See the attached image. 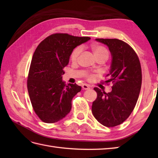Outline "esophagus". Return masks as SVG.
<instances>
[{
    "label": "esophagus",
    "mask_w": 158,
    "mask_h": 158,
    "mask_svg": "<svg viewBox=\"0 0 158 158\" xmlns=\"http://www.w3.org/2000/svg\"><path fill=\"white\" fill-rule=\"evenodd\" d=\"M82 88L83 89H89V85H88V84H83L82 85Z\"/></svg>",
    "instance_id": "1"
}]
</instances>
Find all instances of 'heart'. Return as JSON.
<instances>
[{
	"mask_svg": "<svg viewBox=\"0 0 158 158\" xmlns=\"http://www.w3.org/2000/svg\"><path fill=\"white\" fill-rule=\"evenodd\" d=\"M81 47L78 46L75 48L73 50V52L70 54V58L72 62H76L79 57L80 53L81 52ZM92 51L94 53V55L96 57V59L98 58H105L107 60L109 58V53L108 50L105 48V47L100 45H94L92 46ZM87 77H88V79H93L94 76L93 75H87Z\"/></svg>",
	"mask_w": 158,
	"mask_h": 158,
	"instance_id": "heart-1",
	"label": "heart"
}]
</instances>
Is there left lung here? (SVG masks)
<instances>
[{
	"label": "left lung",
	"mask_w": 158,
	"mask_h": 158,
	"mask_svg": "<svg viewBox=\"0 0 158 158\" xmlns=\"http://www.w3.org/2000/svg\"><path fill=\"white\" fill-rule=\"evenodd\" d=\"M96 40L108 46L111 53L112 63L105 82L113 86L109 93L94 88L97 98L92 111L102 125L114 127L126 121L135 109L141 88V66L136 53L126 42L117 39Z\"/></svg>",
	"instance_id": "obj_1"
}]
</instances>
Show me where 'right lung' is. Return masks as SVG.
Returning <instances> with one entry per match:
<instances>
[{"instance_id": "obj_1", "label": "right lung", "mask_w": 158, "mask_h": 158, "mask_svg": "<svg viewBox=\"0 0 158 158\" xmlns=\"http://www.w3.org/2000/svg\"><path fill=\"white\" fill-rule=\"evenodd\" d=\"M89 39L88 36L56 33L36 48L30 66L27 88L32 108L43 122L56 123L70 111L72 99L81 87L76 83L66 85L62 79L63 69L73 50Z\"/></svg>"}]
</instances>
